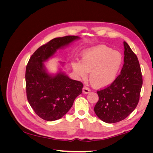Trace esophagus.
Segmentation results:
<instances>
[{
    "label": "esophagus",
    "instance_id": "34e87169",
    "mask_svg": "<svg viewBox=\"0 0 153 153\" xmlns=\"http://www.w3.org/2000/svg\"><path fill=\"white\" fill-rule=\"evenodd\" d=\"M82 91L83 92H84V94H87L89 93V92H91V90L89 87H87L86 86H84V87H83V89H82Z\"/></svg>",
    "mask_w": 153,
    "mask_h": 153
}]
</instances>
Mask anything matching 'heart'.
<instances>
[{
    "label": "heart",
    "mask_w": 153,
    "mask_h": 153,
    "mask_svg": "<svg viewBox=\"0 0 153 153\" xmlns=\"http://www.w3.org/2000/svg\"><path fill=\"white\" fill-rule=\"evenodd\" d=\"M122 55L105 45L96 46L84 51L81 62L74 61L72 67L83 79L89 73V80L92 86L103 88L115 80L122 64Z\"/></svg>",
    "instance_id": "b5f03b06"
}]
</instances>
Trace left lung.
Wrapping results in <instances>:
<instances>
[{
  "instance_id": "left-lung-1",
  "label": "left lung",
  "mask_w": 153,
  "mask_h": 153,
  "mask_svg": "<svg viewBox=\"0 0 153 153\" xmlns=\"http://www.w3.org/2000/svg\"><path fill=\"white\" fill-rule=\"evenodd\" d=\"M124 58L121 74L105 89L97 91L99 100L94 112L101 121L115 123L126 118L140 98L142 75L138 58L124 41Z\"/></svg>"
}]
</instances>
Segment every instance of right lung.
<instances>
[{"mask_svg": "<svg viewBox=\"0 0 153 153\" xmlns=\"http://www.w3.org/2000/svg\"><path fill=\"white\" fill-rule=\"evenodd\" d=\"M79 39L75 36L56 38L41 46L32 55L26 67V93L35 113L45 121L61 119L71 108L84 85L69 78L62 72L52 76L46 70L44 62L57 50Z\"/></svg>", "mask_w": 153, "mask_h": 153, "instance_id": "right-lung-1", "label": "right lung"}]
</instances>
